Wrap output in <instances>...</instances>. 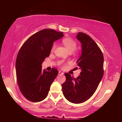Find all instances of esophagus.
Here are the masks:
<instances>
[{"mask_svg": "<svg viewBox=\"0 0 122 122\" xmlns=\"http://www.w3.org/2000/svg\"><path fill=\"white\" fill-rule=\"evenodd\" d=\"M59 75H63V73L61 72V71H59Z\"/></svg>", "mask_w": 122, "mask_h": 122, "instance_id": "34e87169", "label": "esophagus"}]
</instances>
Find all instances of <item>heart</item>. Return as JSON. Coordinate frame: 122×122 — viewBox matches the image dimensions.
<instances>
[{
  "label": "heart",
  "instance_id": "obj_1",
  "mask_svg": "<svg viewBox=\"0 0 122 122\" xmlns=\"http://www.w3.org/2000/svg\"><path fill=\"white\" fill-rule=\"evenodd\" d=\"M62 43L63 45H65L66 48L68 51L69 52H72V51H74L76 48V47H77V44H76V42L74 41L73 39L70 38H65L63 39L62 40ZM55 47H56V45L55 44H53L51 47V51H54L55 48ZM60 64H62V62H60Z\"/></svg>",
  "mask_w": 122,
  "mask_h": 122
}]
</instances>
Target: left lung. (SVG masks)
<instances>
[{
    "instance_id": "1",
    "label": "left lung",
    "mask_w": 122,
    "mask_h": 122,
    "mask_svg": "<svg viewBox=\"0 0 122 122\" xmlns=\"http://www.w3.org/2000/svg\"><path fill=\"white\" fill-rule=\"evenodd\" d=\"M76 38L82 46L81 55L76 62L81 71L76 78L65 73L66 80L62 87L65 98L70 102L78 104L88 100L96 90L104 74V57L90 36L78 32Z\"/></svg>"
}]
</instances>
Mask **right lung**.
Here are the masks:
<instances>
[{
  "instance_id": "1",
  "label": "right lung",
  "mask_w": 122,
  "mask_h": 122,
  "mask_svg": "<svg viewBox=\"0 0 122 122\" xmlns=\"http://www.w3.org/2000/svg\"><path fill=\"white\" fill-rule=\"evenodd\" d=\"M64 36L51 29H44L30 36L20 49L15 62L18 84L28 100L38 102L46 98L51 83L58 74L42 70V63L50 54L54 42Z\"/></svg>"
}]
</instances>
